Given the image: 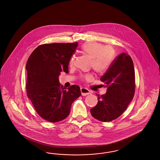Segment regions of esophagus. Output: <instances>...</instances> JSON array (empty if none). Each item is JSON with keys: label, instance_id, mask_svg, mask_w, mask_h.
Listing matches in <instances>:
<instances>
[{"label": "esophagus", "instance_id": "obj_1", "mask_svg": "<svg viewBox=\"0 0 160 160\" xmlns=\"http://www.w3.org/2000/svg\"><path fill=\"white\" fill-rule=\"evenodd\" d=\"M81 92H82V94L83 96H86L90 93V92L88 89H87V88H84V87L81 88Z\"/></svg>", "mask_w": 160, "mask_h": 160}]
</instances>
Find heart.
<instances>
[{
	"label": "heart",
	"instance_id": "heart-1",
	"mask_svg": "<svg viewBox=\"0 0 160 160\" xmlns=\"http://www.w3.org/2000/svg\"><path fill=\"white\" fill-rule=\"evenodd\" d=\"M81 52L91 58L90 67L99 74L106 73L110 69L116 57L114 48L111 46H104L96 42H87L81 46ZM76 57L72 55L69 60V65L73 66ZM82 80H92L93 76L90 73L80 75Z\"/></svg>",
	"mask_w": 160,
	"mask_h": 160
}]
</instances>
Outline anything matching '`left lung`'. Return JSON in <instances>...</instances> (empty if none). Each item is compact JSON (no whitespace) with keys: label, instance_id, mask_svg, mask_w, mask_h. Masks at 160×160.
<instances>
[{"label":"left lung","instance_id":"8db88e82","mask_svg":"<svg viewBox=\"0 0 160 160\" xmlns=\"http://www.w3.org/2000/svg\"><path fill=\"white\" fill-rule=\"evenodd\" d=\"M100 80L107 87V92L98 95V103L90 112L98 120L109 122L121 116L134 96L135 72L130 56L126 53L118 56Z\"/></svg>","mask_w":160,"mask_h":160}]
</instances>
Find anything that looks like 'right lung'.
Listing matches in <instances>:
<instances>
[{
  "label": "right lung",
  "mask_w": 160,
  "mask_h": 160,
  "mask_svg": "<svg viewBox=\"0 0 160 160\" xmlns=\"http://www.w3.org/2000/svg\"><path fill=\"white\" fill-rule=\"evenodd\" d=\"M78 46V42L41 44L28 60L27 96L37 113L48 122L65 119L73 102L81 96L78 86L67 89L58 80L62 72L68 73L69 60Z\"/></svg>",
  "instance_id": "right-lung-1"
}]
</instances>
